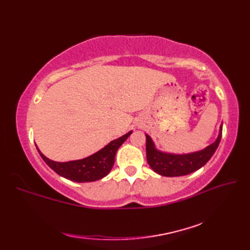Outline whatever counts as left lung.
<instances>
[{
  "mask_svg": "<svg viewBox=\"0 0 250 250\" xmlns=\"http://www.w3.org/2000/svg\"><path fill=\"white\" fill-rule=\"evenodd\" d=\"M222 135V125L220 126L219 135L213 144L205 149L189 153V155H169L157 150L150 136L146 134V156L147 162L156 173L162 176L175 177L184 176L201 168L213 157L218 147Z\"/></svg>",
  "mask_w": 250,
  "mask_h": 250,
  "instance_id": "1",
  "label": "left lung"
}]
</instances>
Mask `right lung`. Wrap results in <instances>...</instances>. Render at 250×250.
I'll use <instances>...</instances> for the list:
<instances>
[{"label": "right lung", "mask_w": 250, "mask_h": 250, "mask_svg": "<svg viewBox=\"0 0 250 250\" xmlns=\"http://www.w3.org/2000/svg\"><path fill=\"white\" fill-rule=\"evenodd\" d=\"M131 133L132 132H129L119 139L110 142L103 149L88 158L82 159V160L56 162L46 158L39 149L37 150H39L43 160L47 163V166L54 169L57 174L61 175L62 177L76 183L94 182V180L105 177L110 172L115 163V155L117 150Z\"/></svg>", "instance_id": "1"}]
</instances>
